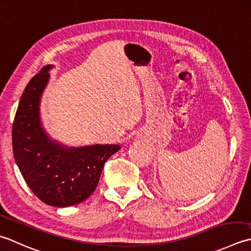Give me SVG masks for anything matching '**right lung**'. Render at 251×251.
Wrapping results in <instances>:
<instances>
[{"label": "right lung", "mask_w": 251, "mask_h": 251, "mask_svg": "<svg viewBox=\"0 0 251 251\" xmlns=\"http://www.w3.org/2000/svg\"><path fill=\"white\" fill-rule=\"evenodd\" d=\"M50 67L44 66L22 95L13 122V152L25 183L41 201L69 207L95 191L106 160L120 146L64 148L49 140L40 124L39 103Z\"/></svg>", "instance_id": "right-lung-1"}]
</instances>
